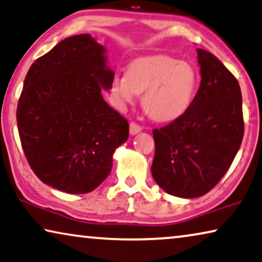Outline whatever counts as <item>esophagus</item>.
Masks as SVG:
<instances>
[{
    "mask_svg": "<svg viewBox=\"0 0 262 262\" xmlns=\"http://www.w3.org/2000/svg\"><path fill=\"white\" fill-rule=\"evenodd\" d=\"M142 130V127L141 126H139L138 123H135V122H130V124H129V133L132 135H135V134H138V133H140Z\"/></svg>",
    "mask_w": 262,
    "mask_h": 262,
    "instance_id": "1",
    "label": "esophagus"
}]
</instances>
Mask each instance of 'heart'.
Instances as JSON below:
<instances>
[{
	"instance_id": "heart-1",
	"label": "heart",
	"mask_w": 262,
	"mask_h": 262,
	"mask_svg": "<svg viewBox=\"0 0 262 262\" xmlns=\"http://www.w3.org/2000/svg\"><path fill=\"white\" fill-rule=\"evenodd\" d=\"M198 75L192 64L166 55L136 58L126 75L112 81V94L119 106L132 104L142 94L147 115L159 122H170L185 114L193 102Z\"/></svg>"
}]
</instances>
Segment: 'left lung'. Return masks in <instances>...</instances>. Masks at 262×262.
<instances>
[{
	"mask_svg": "<svg viewBox=\"0 0 262 262\" xmlns=\"http://www.w3.org/2000/svg\"><path fill=\"white\" fill-rule=\"evenodd\" d=\"M196 53L201 82L192 104L181 118L153 130L151 175L166 193L183 199L215 187L244 138L239 82L213 54Z\"/></svg>",
	"mask_w": 262,
	"mask_h": 262,
	"instance_id": "left-lung-1",
	"label": "left lung"
}]
</instances>
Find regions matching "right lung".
<instances>
[{"instance_id":"obj_1","label":"right lung","mask_w":262,"mask_h":262,"mask_svg":"<svg viewBox=\"0 0 262 262\" xmlns=\"http://www.w3.org/2000/svg\"><path fill=\"white\" fill-rule=\"evenodd\" d=\"M113 79L106 48L89 34L64 38L31 64L17 128L31 169L46 185L85 194L111 173L113 154L129 135L128 121L101 94Z\"/></svg>"}]
</instances>
